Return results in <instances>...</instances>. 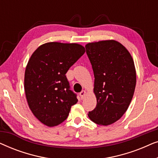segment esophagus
I'll return each mask as SVG.
<instances>
[{
	"label": "esophagus",
	"instance_id": "1",
	"mask_svg": "<svg viewBox=\"0 0 158 158\" xmlns=\"http://www.w3.org/2000/svg\"><path fill=\"white\" fill-rule=\"evenodd\" d=\"M85 94H86V92L85 91V90H82V91L80 93V96H81V98L83 99L84 97H85Z\"/></svg>",
	"mask_w": 158,
	"mask_h": 158
}]
</instances>
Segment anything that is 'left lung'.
<instances>
[{
  "instance_id": "1",
  "label": "left lung",
  "mask_w": 158,
  "mask_h": 158,
  "mask_svg": "<svg viewBox=\"0 0 158 158\" xmlns=\"http://www.w3.org/2000/svg\"><path fill=\"white\" fill-rule=\"evenodd\" d=\"M85 49L97 99L88 115L96 124L107 126L119 119L130 104L136 86L135 63L129 51L115 40L88 43Z\"/></svg>"
}]
</instances>
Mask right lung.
Returning a JSON list of instances; mask_svg holds the SVG:
<instances>
[{
  "mask_svg": "<svg viewBox=\"0 0 158 158\" xmlns=\"http://www.w3.org/2000/svg\"><path fill=\"white\" fill-rule=\"evenodd\" d=\"M85 52L75 43L48 42L30 57L25 70L26 97L32 113L46 126L63 122L77 102L65 74Z\"/></svg>",
  "mask_w": 158,
  "mask_h": 158,
  "instance_id": "right-lung-1",
  "label": "right lung"
}]
</instances>
